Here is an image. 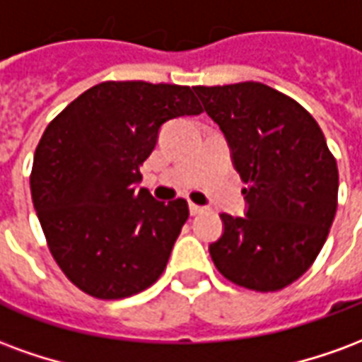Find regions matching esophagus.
<instances>
[{"label":"esophagus","instance_id":"1","mask_svg":"<svg viewBox=\"0 0 362 362\" xmlns=\"http://www.w3.org/2000/svg\"><path fill=\"white\" fill-rule=\"evenodd\" d=\"M205 207H202V205H196V204H189V213L192 215H199V213H204Z\"/></svg>","mask_w":362,"mask_h":362}]
</instances>
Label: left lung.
I'll return each mask as SVG.
<instances>
[{
  "instance_id": "obj_1",
  "label": "left lung",
  "mask_w": 362,
  "mask_h": 362,
  "mask_svg": "<svg viewBox=\"0 0 362 362\" xmlns=\"http://www.w3.org/2000/svg\"><path fill=\"white\" fill-rule=\"evenodd\" d=\"M194 90L227 137L248 202L246 217L221 215L213 264L244 288L288 287L314 264L337 211L339 174L326 137L300 104L264 83Z\"/></svg>"
}]
</instances>
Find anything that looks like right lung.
<instances>
[{
	"label": "right lung",
	"instance_id": "add662e5",
	"mask_svg": "<svg viewBox=\"0 0 362 362\" xmlns=\"http://www.w3.org/2000/svg\"><path fill=\"white\" fill-rule=\"evenodd\" d=\"M202 112L189 87L104 81L44 129L30 173L33 204L56 264L83 293L126 298L163 275L188 202H157L135 184L166 119Z\"/></svg>",
	"mask_w": 362,
	"mask_h": 362
}]
</instances>
